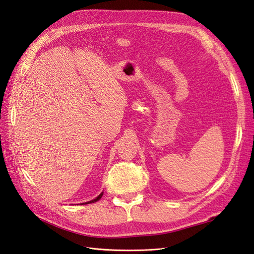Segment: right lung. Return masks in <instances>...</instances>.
I'll use <instances>...</instances> for the list:
<instances>
[{
	"instance_id": "add662e5",
	"label": "right lung",
	"mask_w": 254,
	"mask_h": 254,
	"mask_svg": "<svg viewBox=\"0 0 254 254\" xmlns=\"http://www.w3.org/2000/svg\"><path fill=\"white\" fill-rule=\"evenodd\" d=\"M103 195H104V191H102V193L99 194L96 198H94L93 200H90V201H88V202H83V203H80V204H88V203H93V202H96V201H98V200H99V199L102 198V196H103Z\"/></svg>"
}]
</instances>
